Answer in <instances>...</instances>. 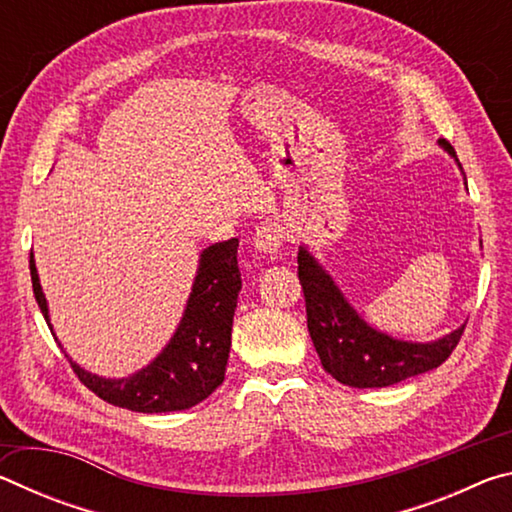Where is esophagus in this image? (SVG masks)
Listing matches in <instances>:
<instances>
[{
	"mask_svg": "<svg viewBox=\"0 0 512 512\" xmlns=\"http://www.w3.org/2000/svg\"><path fill=\"white\" fill-rule=\"evenodd\" d=\"M253 246L257 253H262L266 257H275L277 250L282 246V232L275 225H259L253 239Z\"/></svg>",
	"mask_w": 512,
	"mask_h": 512,
	"instance_id": "1",
	"label": "esophagus"
}]
</instances>
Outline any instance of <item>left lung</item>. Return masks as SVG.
<instances>
[{"mask_svg": "<svg viewBox=\"0 0 512 512\" xmlns=\"http://www.w3.org/2000/svg\"><path fill=\"white\" fill-rule=\"evenodd\" d=\"M458 167L454 146L438 140ZM298 277L305 291L307 327L323 368L352 388L393 386L438 368L461 341L465 325L431 343H411L377 332L350 305L332 275L305 246L298 250Z\"/></svg>", "mask_w": 512, "mask_h": 512, "instance_id": "1", "label": "left lung"}]
</instances>
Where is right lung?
Instances as JSON below:
<instances>
[{"label": "right lung", "instance_id": "right-lung-1", "mask_svg": "<svg viewBox=\"0 0 512 512\" xmlns=\"http://www.w3.org/2000/svg\"><path fill=\"white\" fill-rule=\"evenodd\" d=\"M237 248L239 239H228L203 250L176 334L146 368L124 379H106L67 357L83 384L103 402L137 413L185 411L210 397L223 384L230 357L232 318L241 291ZM29 268L38 307L54 332L33 253Z\"/></svg>", "mask_w": 512, "mask_h": 512}]
</instances>
